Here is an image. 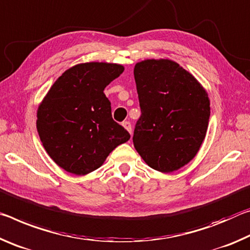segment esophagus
Returning <instances> with one entry per match:
<instances>
[{"instance_id":"34e87169","label":"esophagus","mask_w":250,"mask_h":250,"mask_svg":"<svg viewBox=\"0 0 250 250\" xmlns=\"http://www.w3.org/2000/svg\"><path fill=\"white\" fill-rule=\"evenodd\" d=\"M123 126H124V127L128 130L129 134L132 135V124H130V123H129L128 121H125V122H123Z\"/></svg>"}]
</instances>
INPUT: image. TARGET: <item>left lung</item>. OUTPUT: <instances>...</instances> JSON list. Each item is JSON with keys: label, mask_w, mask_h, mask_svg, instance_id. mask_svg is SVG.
Masks as SVG:
<instances>
[{"label": "left lung", "mask_w": 250, "mask_h": 250, "mask_svg": "<svg viewBox=\"0 0 250 250\" xmlns=\"http://www.w3.org/2000/svg\"><path fill=\"white\" fill-rule=\"evenodd\" d=\"M134 77L142 113L134 129L135 148L152 168L177 170L195 157L206 136L207 93L170 60L142 61Z\"/></svg>", "instance_id": "left-lung-1"}]
</instances>
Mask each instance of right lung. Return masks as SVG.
Segmentation results:
<instances>
[{
  "instance_id": "obj_1",
  "label": "right lung",
  "mask_w": 250,
  "mask_h": 250,
  "mask_svg": "<svg viewBox=\"0 0 250 250\" xmlns=\"http://www.w3.org/2000/svg\"><path fill=\"white\" fill-rule=\"evenodd\" d=\"M124 72L109 63L68 68L53 84L38 109L36 127L45 150L68 173L97 169L130 135L112 117L104 88Z\"/></svg>"
}]
</instances>
